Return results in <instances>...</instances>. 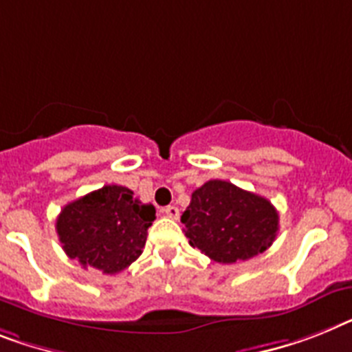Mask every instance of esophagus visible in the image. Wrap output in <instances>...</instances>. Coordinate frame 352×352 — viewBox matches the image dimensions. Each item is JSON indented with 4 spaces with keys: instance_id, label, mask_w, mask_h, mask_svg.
I'll return each instance as SVG.
<instances>
[{
    "instance_id": "34e87169",
    "label": "esophagus",
    "mask_w": 352,
    "mask_h": 352,
    "mask_svg": "<svg viewBox=\"0 0 352 352\" xmlns=\"http://www.w3.org/2000/svg\"><path fill=\"white\" fill-rule=\"evenodd\" d=\"M167 217H170V219H178L179 217V208L174 207V205H169V207H165L164 210H162Z\"/></svg>"
}]
</instances>
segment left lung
Here are the masks:
<instances>
[{"label": "left lung", "instance_id": "obj_1", "mask_svg": "<svg viewBox=\"0 0 352 352\" xmlns=\"http://www.w3.org/2000/svg\"><path fill=\"white\" fill-rule=\"evenodd\" d=\"M182 223L190 246L223 264L263 254L278 232V214L266 197L223 179L194 190Z\"/></svg>", "mask_w": 352, "mask_h": 352}]
</instances>
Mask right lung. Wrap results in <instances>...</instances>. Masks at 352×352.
Returning a JSON list of instances; mask_svg holds the SVG:
<instances>
[{"label":"right lung","mask_w":352,"mask_h":352,"mask_svg":"<svg viewBox=\"0 0 352 352\" xmlns=\"http://www.w3.org/2000/svg\"><path fill=\"white\" fill-rule=\"evenodd\" d=\"M155 214L127 187L106 185L68 203L55 230L69 259L113 275L140 257Z\"/></svg>","instance_id":"obj_1"}]
</instances>
